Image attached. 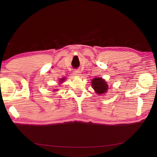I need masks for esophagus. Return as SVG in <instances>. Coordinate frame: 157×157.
Listing matches in <instances>:
<instances>
[{"label":"esophagus","mask_w":157,"mask_h":157,"mask_svg":"<svg viewBox=\"0 0 157 157\" xmlns=\"http://www.w3.org/2000/svg\"><path fill=\"white\" fill-rule=\"evenodd\" d=\"M74 75L75 76H80L81 75V72L78 71V70H75V71H74Z\"/></svg>","instance_id":"34e87169"}]
</instances>
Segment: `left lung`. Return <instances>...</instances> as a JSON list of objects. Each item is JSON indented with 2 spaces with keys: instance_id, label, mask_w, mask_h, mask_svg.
<instances>
[{
  "instance_id": "left-lung-1",
  "label": "left lung",
  "mask_w": 157,
  "mask_h": 157,
  "mask_svg": "<svg viewBox=\"0 0 157 157\" xmlns=\"http://www.w3.org/2000/svg\"><path fill=\"white\" fill-rule=\"evenodd\" d=\"M92 86L95 91L100 95L107 93L108 89V85L105 80L102 78H95L92 80Z\"/></svg>"
}]
</instances>
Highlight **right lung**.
<instances>
[{"instance_id":"obj_1","label":"right lung","mask_w":157,"mask_h":157,"mask_svg":"<svg viewBox=\"0 0 157 157\" xmlns=\"http://www.w3.org/2000/svg\"><path fill=\"white\" fill-rule=\"evenodd\" d=\"M64 80H65V78H61L60 81V83H62V82H63L64 81Z\"/></svg>"}]
</instances>
